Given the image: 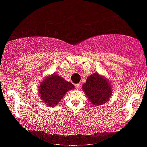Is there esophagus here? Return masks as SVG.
<instances>
[{
  "label": "esophagus",
  "mask_w": 147,
  "mask_h": 147,
  "mask_svg": "<svg viewBox=\"0 0 147 147\" xmlns=\"http://www.w3.org/2000/svg\"><path fill=\"white\" fill-rule=\"evenodd\" d=\"M75 88L77 90H79V88H80V87H81V84H75Z\"/></svg>",
  "instance_id": "esophagus-1"
}]
</instances>
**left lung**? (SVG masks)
<instances>
[{
  "instance_id": "1",
  "label": "left lung",
  "mask_w": 147,
  "mask_h": 147,
  "mask_svg": "<svg viewBox=\"0 0 147 147\" xmlns=\"http://www.w3.org/2000/svg\"><path fill=\"white\" fill-rule=\"evenodd\" d=\"M82 88L94 106L105 103L112 95L110 85L98 73H94L88 77Z\"/></svg>"
}]
</instances>
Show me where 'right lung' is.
<instances>
[{
	"label": "right lung",
	"mask_w": 147,
	"mask_h": 147,
	"mask_svg": "<svg viewBox=\"0 0 147 147\" xmlns=\"http://www.w3.org/2000/svg\"><path fill=\"white\" fill-rule=\"evenodd\" d=\"M74 85L55 74L48 77L40 85V98L49 107L58 105L66 92L74 89Z\"/></svg>",
	"instance_id": "obj_1"
}]
</instances>
